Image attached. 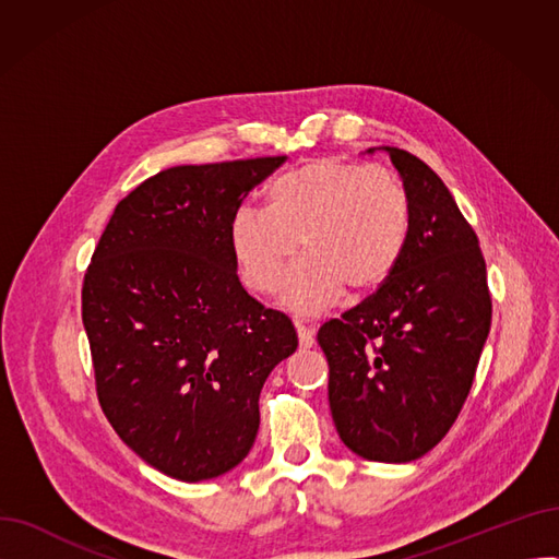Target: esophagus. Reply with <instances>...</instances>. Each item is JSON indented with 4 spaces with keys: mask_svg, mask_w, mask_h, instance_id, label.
Wrapping results in <instances>:
<instances>
[{
    "mask_svg": "<svg viewBox=\"0 0 559 559\" xmlns=\"http://www.w3.org/2000/svg\"><path fill=\"white\" fill-rule=\"evenodd\" d=\"M297 333H299V344L301 348H310L314 344V337H312V331L308 326H304L301 321H297Z\"/></svg>",
    "mask_w": 559,
    "mask_h": 559,
    "instance_id": "esophagus-1",
    "label": "esophagus"
}]
</instances>
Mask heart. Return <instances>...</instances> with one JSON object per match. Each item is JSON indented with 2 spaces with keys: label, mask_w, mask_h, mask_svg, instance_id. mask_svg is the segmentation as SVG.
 I'll return each mask as SVG.
<instances>
[{
  "label": "heart",
  "mask_w": 559,
  "mask_h": 559,
  "mask_svg": "<svg viewBox=\"0 0 559 559\" xmlns=\"http://www.w3.org/2000/svg\"><path fill=\"white\" fill-rule=\"evenodd\" d=\"M409 222V197L392 169L319 156L276 176L267 209L240 205L228 245L247 287L274 295L301 239L309 255L283 284V304L310 314L329 308L344 285H383L405 251Z\"/></svg>",
  "instance_id": "1"
}]
</instances>
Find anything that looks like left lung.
Returning a JSON list of instances; mask_svg holds the SVG:
<instances>
[{
    "label": "left lung",
    "instance_id": "8db88e82",
    "mask_svg": "<svg viewBox=\"0 0 559 559\" xmlns=\"http://www.w3.org/2000/svg\"><path fill=\"white\" fill-rule=\"evenodd\" d=\"M409 197V238L394 274L326 321L329 401L342 442L365 460L413 462L442 442L474 385L491 326L478 235L444 181L385 146Z\"/></svg>",
    "mask_w": 559,
    "mask_h": 559
}]
</instances>
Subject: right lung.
<instances>
[{
    "label": "right lung",
    "instance_id": "1",
    "mask_svg": "<svg viewBox=\"0 0 559 559\" xmlns=\"http://www.w3.org/2000/svg\"><path fill=\"white\" fill-rule=\"evenodd\" d=\"M287 156L179 165L115 205L81 287L106 419L146 464L199 483L240 464L258 396L299 337L238 278L228 224Z\"/></svg>",
    "mask_w": 559,
    "mask_h": 559
}]
</instances>
